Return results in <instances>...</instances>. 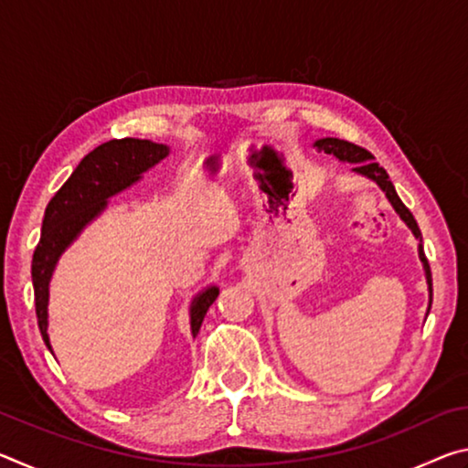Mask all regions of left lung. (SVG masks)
Instances as JSON below:
<instances>
[{
	"instance_id": "8db88e82",
	"label": "left lung",
	"mask_w": 468,
	"mask_h": 468,
	"mask_svg": "<svg viewBox=\"0 0 468 468\" xmlns=\"http://www.w3.org/2000/svg\"><path fill=\"white\" fill-rule=\"evenodd\" d=\"M315 146L322 148L324 153L328 154H335L338 161H346V163H353V171L361 173V176H366L369 179H374L376 184L384 189L386 197L390 200V204L394 206V210L399 212L400 218L405 220L409 225L410 231L417 237V239H421V231H419L417 227V220L415 217L410 215V210L407 208L402 200L396 194V189L392 186L390 177H388V173L384 171V167H379V163L374 161V154L369 153V150L361 148L357 144H353V142H346V140H338V138H322L315 142ZM419 258H421L423 268H425V274H427V284H430V307H431V297H433V287H431V271H430V262H427L425 258V251H423V245L419 243ZM430 314V310H427Z\"/></svg>"
}]
</instances>
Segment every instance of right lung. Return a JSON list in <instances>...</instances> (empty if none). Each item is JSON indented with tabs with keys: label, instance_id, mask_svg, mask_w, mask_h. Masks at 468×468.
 Here are the masks:
<instances>
[{
	"label": "right lung",
	"instance_id": "add662e5",
	"mask_svg": "<svg viewBox=\"0 0 468 468\" xmlns=\"http://www.w3.org/2000/svg\"><path fill=\"white\" fill-rule=\"evenodd\" d=\"M169 154L165 144H154L150 140H109L86 154L76 171L58 194L47 204L43 218V233L33 256V284L38 330L45 345L47 336V301H49V281L61 251L76 239L86 223L99 215L107 206V197L122 192L142 173L163 161ZM218 297V289L210 287L200 292L192 303V335L200 330L208 307Z\"/></svg>",
	"mask_w": 468,
	"mask_h": 468
}]
</instances>
